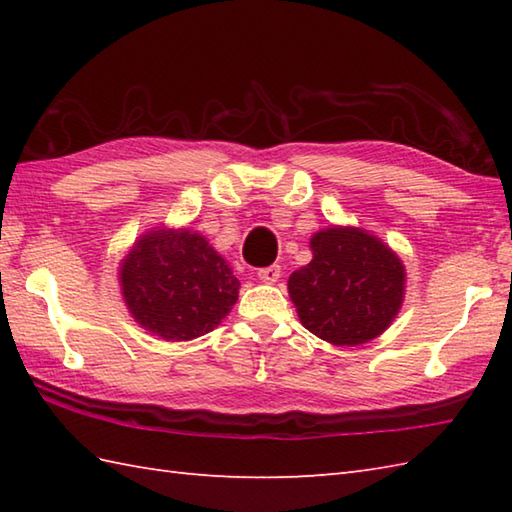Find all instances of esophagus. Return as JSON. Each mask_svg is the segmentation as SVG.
I'll use <instances>...</instances> for the list:
<instances>
[{
    "label": "esophagus",
    "mask_w": 512,
    "mask_h": 512,
    "mask_svg": "<svg viewBox=\"0 0 512 512\" xmlns=\"http://www.w3.org/2000/svg\"><path fill=\"white\" fill-rule=\"evenodd\" d=\"M257 277L264 281V284H275V281L281 277V266L273 264V266H266V268H259L257 270Z\"/></svg>",
    "instance_id": "obj_1"
}]
</instances>
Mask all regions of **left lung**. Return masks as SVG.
I'll list each match as a JSON object with an SVG mask.
<instances>
[{"label": "left lung", "instance_id": "obj_1", "mask_svg": "<svg viewBox=\"0 0 512 512\" xmlns=\"http://www.w3.org/2000/svg\"><path fill=\"white\" fill-rule=\"evenodd\" d=\"M310 248L312 262L288 279L303 328L350 347L383 334L405 295L398 255L361 228H325Z\"/></svg>", "mask_w": 512, "mask_h": 512}]
</instances>
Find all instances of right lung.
I'll use <instances>...</instances> for the list:
<instances>
[{
    "instance_id": "right-lung-1",
    "label": "right lung",
    "mask_w": 512,
    "mask_h": 512,
    "mask_svg": "<svg viewBox=\"0 0 512 512\" xmlns=\"http://www.w3.org/2000/svg\"><path fill=\"white\" fill-rule=\"evenodd\" d=\"M121 284L134 319L165 341L211 332L239 292L233 270L191 231L145 235L121 266Z\"/></svg>"
}]
</instances>
